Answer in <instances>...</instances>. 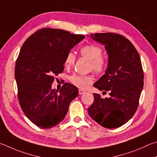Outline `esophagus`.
Instances as JSON below:
<instances>
[{
    "label": "esophagus",
    "mask_w": 157,
    "mask_h": 157,
    "mask_svg": "<svg viewBox=\"0 0 157 157\" xmlns=\"http://www.w3.org/2000/svg\"><path fill=\"white\" fill-rule=\"evenodd\" d=\"M85 93V91L83 90L82 89H79V95H82V94H84Z\"/></svg>",
    "instance_id": "obj_1"
}]
</instances>
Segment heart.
Instances as JSON below:
<instances>
[{"label":"heart","mask_w":157,"mask_h":157,"mask_svg":"<svg viewBox=\"0 0 157 157\" xmlns=\"http://www.w3.org/2000/svg\"><path fill=\"white\" fill-rule=\"evenodd\" d=\"M82 57L90 62V67L94 72L100 74L103 73L106 69V60L102 56V49L95 44H86L82 47L80 49ZM75 62V56L73 52L68 53L64 59V66L70 68L73 66ZM69 79L71 83L75 86L85 88L88 85L92 84L93 78L90 75H82L74 74L71 75Z\"/></svg>","instance_id":"heart-1"}]
</instances>
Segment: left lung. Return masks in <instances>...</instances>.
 Listing matches in <instances>:
<instances>
[{
	"instance_id": "8db88e82",
	"label": "left lung",
	"mask_w": 157,
	"mask_h": 157,
	"mask_svg": "<svg viewBox=\"0 0 157 157\" xmlns=\"http://www.w3.org/2000/svg\"><path fill=\"white\" fill-rule=\"evenodd\" d=\"M90 36L104 45L108 56L105 74L93 86L109 91L110 97L103 99L94 93V101L88 112L101 126L119 128L127 123L137 109L144 78L140 56L129 40L120 34L92 33Z\"/></svg>"
}]
</instances>
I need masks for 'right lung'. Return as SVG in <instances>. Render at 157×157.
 <instances>
[{
  "mask_svg": "<svg viewBox=\"0 0 157 157\" xmlns=\"http://www.w3.org/2000/svg\"><path fill=\"white\" fill-rule=\"evenodd\" d=\"M84 37L42 28L22 46L15 66L18 98L25 115L36 126L47 129L60 123L78 97L73 84L65 83L59 91L51 86L54 77L63 72L67 54Z\"/></svg>",
  "mask_w": 157,
  "mask_h": 157,
  "instance_id": "1",
  "label": "right lung"
}]
</instances>
